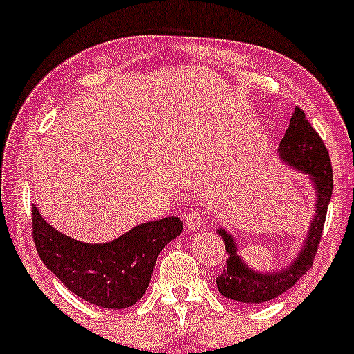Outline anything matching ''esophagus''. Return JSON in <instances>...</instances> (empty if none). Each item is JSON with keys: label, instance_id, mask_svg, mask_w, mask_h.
Masks as SVG:
<instances>
[{"label": "esophagus", "instance_id": "esophagus-1", "mask_svg": "<svg viewBox=\"0 0 354 354\" xmlns=\"http://www.w3.org/2000/svg\"><path fill=\"white\" fill-rule=\"evenodd\" d=\"M185 225L188 230H196V228L203 227L205 225V213L201 209H193L192 213H188L185 218Z\"/></svg>", "mask_w": 354, "mask_h": 354}]
</instances>
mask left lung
I'll return each mask as SVG.
<instances>
[{
  "label": "left lung",
  "mask_w": 354,
  "mask_h": 354,
  "mask_svg": "<svg viewBox=\"0 0 354 354\" xmlns=\"http://www.w3.org/2000/svg\"><path fill=\"white\" fill-rule=\"evenodd\" d=\"M279 154L287 165L310 176L317 192L316 216L310 223L308 240L299 257L286 270L272 274H259L248 269L236 254L235 240L220 228L218 234L225 240V248L230 257L225 263L223 272L216 277V286L225 297L243 304H260L281 296L313 267L333 195V166L329 153L301 107H296L290 118L289 127L279 146Z\"/></svg>",
  "instance_id": "8db88e82"
}]
</instances>
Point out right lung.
Listing matches in <instances>:
<instances>
[{
	"label": "right lung",
	"instance_id": "right-lung-1",
	"mask_svg": "<svg viewBox=\"0 0 354 354\" xmlns=\"http://www.w3.org/2000/svg\"><path fill=\"white\" fill-rule=\"evenodd\" d=\"M38 255L75 296L107 309H126L145 296L159 252L183 230L178 216L147 221L109 243L60 234L32 207Z\"/></svg>",
	"mask_w": 354,
	"mask_h": 354
}]
</instances>
